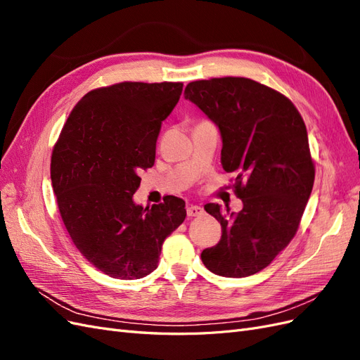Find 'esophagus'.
Here are the masks:
<instances>
[{
  "label": "esophagus",
  "mask_w": 360,
  "mask_h": 360,
  "mask_svg": "<svg viewBox=\"0 0 360 360\" xmlns=\"http://www.w3.org/2000/svg\"><path fill=\"white\" fill-rule=\"evenodd\" d=\"M186 212H188L189 217L202 216L204 214V209H202V207H200V205H189L188 209H186Z\"/></svg>",
  "instance_id": "obj_1"
}]
</instances>
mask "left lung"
<instances>
[{
	"instance_id": "8db88e82",
	"label": "left lung",
	"mask_w": 360,
	"mask_h": 360,
	"mask_svg": "<svg viewBox=\"0 0 360 360\" xmlns=\"http://www.w3.org/2000/svg\"><path fill=\"white\" fill-rule=\"evenodd\" d=\"M184 97L219 127L222 167L234 172V192L243 202L237 214L204 205L221 222L222 236L201 259L219 276H250L291 242L309 200L315 168L307 126L284 94L248 78L193 81Z\"/></svg>"
}]
</instances>
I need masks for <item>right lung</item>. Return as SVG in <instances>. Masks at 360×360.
Listing matches in <instances>:
<instances>
[{
	"mask_svg": "<svg viewBox=\"0 0 360 360\" xmlns=\"http://www.w3.org/2000/svg\"><path fill=\"white\" fill-rule=\"evenodd\" d=\"M181 82H120L86 93L72 110L51 158L61 219L82 257L115 279L158 267L162 243L186 217L177 197L134 202L139 172L155 165L162 122Z\"/></svg>",
	"mask_w": 360,
	"mask_h": 360,
	"instance_id": "add662e5",
	"label": "right lung"
}]
</instances>
